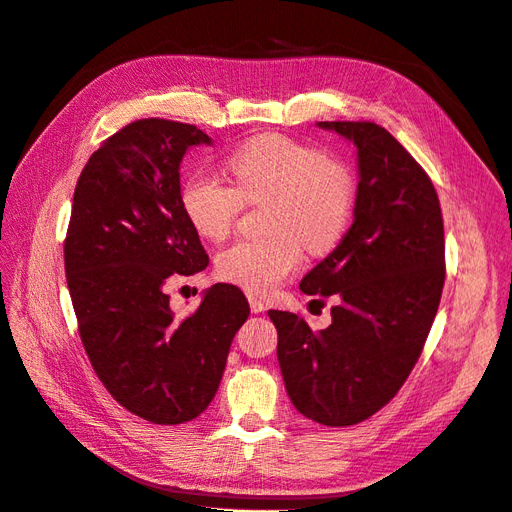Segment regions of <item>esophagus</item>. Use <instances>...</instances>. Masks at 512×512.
<instances>
[{
  "label": "esophagus",
  "instance_id": "1",
  "mask_svg": "<svg viewBox=\"0 0 512 512\" xmlns=\"http://www.w3.org/2000/svg\"><path fill=\"white\" fill-rule=\"evenodd\" d=\"M250 307H252L254 314H260V312H265V309H267L265 303H262L260 299H254V297H250Z\"/></svg>",
  "mask_w": 512,
  "mask_h": 512
}]
</instances>
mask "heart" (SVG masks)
<instances>
[{
	"mask_svg": "<svg viewBox=\"0 0 512 512\" xmlns=\"http://www.w3.org/2000/svg\"><path fill=\"white\" fill-rule=\"evenodd\" d=\"M232 185L207 170L185 177L179 200L200 237L222 241L243 203L267 200L265 239H241L218 256L224 282L269 294L299 269L303 247L327 254L342 241L354 209L350 168L284 134L243 143L226 162Z\"/></svg>",
	"mask_w": 512,
	"mask_h": 512,
	"instance_id": "heart-1",
	"label": "heart"
}]
</instances>
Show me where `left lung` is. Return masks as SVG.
Wrapping results in <instances>:
<instances>
[{
    "instance_id": "left-lung-1",
    "label": "left lung",
    "mask_w": 512,
    "mask_h": 512,
    "mask_svg": "<svg viewBox=\"0 0 512 512\" xmlns=\"http://www.w3.org/2000/svg\"><path fill=\"white\" fill-rule=\"evenodd\" d=\"M318 126L352 141L359 166L352 226L299 284L333 294V322L316 333L299 314L269 316L292 406L348 427L389 404L423 352L446 275L444 224L431 179L393 134L371 121Z\"/></svg>"
}]
</instances>
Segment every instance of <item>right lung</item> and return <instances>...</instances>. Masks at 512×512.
I'll list each match as a JSON object with an SVG mask.
<instances>
[{"instance_id":"right-lung-1","label":"right lung","mask_w":512,"mask_h":512,"mask_svg":"<svg viewBox=\"0 0 512 512\" xmlns=\"http://www.w3.org/2000/svg\"><path fill=\"white\" fill-rule=\"evenodd\" d=\"M211 138L190 123L138 119L91 153L76 181L66 280L91 367L119 404L156 425L205 412L232 337L250 316L232 284L211 286L175 318L166 282L209 265L185 218L179 164Z\"/></svg>"}]
</instances>
